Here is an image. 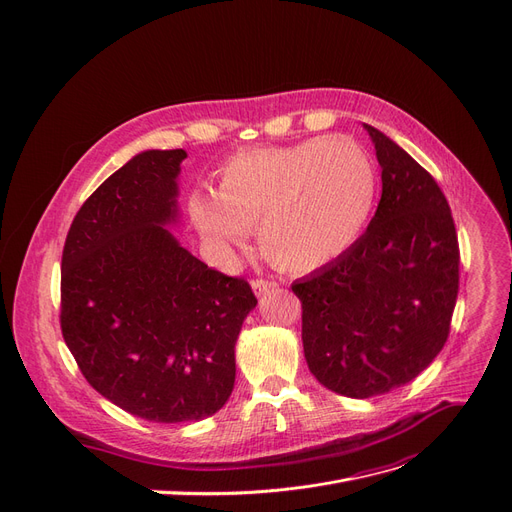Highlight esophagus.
I'll list each match as a JSON object with an SVG mask.
<instances>
[{
  "label": "esophagus",
  "instance_id": "obj_1",
  "mask_svg": "<svg viewBox=\"0 0 512 512\" xmlns=\"http://www.w3.org/2000/svg\"><path fill=\"white\" fill-rule=\"evenodd\" d=\"M278 288V282L276 280H267V278H255L253 280V290L257 297H261V294H267Z\"/></svg>",
  "mask_w": 512,
  "mask_h": 512
}]
</instances>
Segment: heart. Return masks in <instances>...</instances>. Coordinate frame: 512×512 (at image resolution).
Segmentation results:
<instances>
[{"label": "heart", "mask_w": 512, "mask_h": 512, "mask_svg": "<svg viewBox=\"0 0 512 512\" xmlns=\"http://www.w3.org/2000/svg\"><path fill=\"white\" fill-rule=\"evenodd\" d=\"M373 197L369 153L334 134L232 155L218 172L215 193L191 197V213L218 249L242 245L259 228L267 261L284 272H309L353 245Z\"/></svg>", "instance_id": "obj_1"}]
</instances>
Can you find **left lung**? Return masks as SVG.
<instances>
[{
	"label": "left lung",
	"instance_id": "obj_1",
	"mask_svg": "<svg viewBox=\"0 0 512 512\" xmlns=\"http://www.w3.org/2000/svg\"><path fill=\"white\" fill-rule=\"evenodd\" d=\"M382 166V199L367 230L334 261L292 284L303 307L311 373L351 398L415 380L450 334L459 294V238L442 188L367 126Z\"/></svg>",
	"mask_w": 512,
	"mask_h": 512
}]
</instances>
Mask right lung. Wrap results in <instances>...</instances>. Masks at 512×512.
Segmentation results:
<instances>
[{
    "instance_id": "right-lung-1",
    "label": "right lung",
    "mask_w": 512,
    "mask_h": 512,
    "mask_svg": "<svg viewBox=\"0 0 512 512\" xmlns=\"http://www.w3.org/2000/svg\"><path fill=\"white\" fill-rule=\"evenodd\" d=\"M182 149L143 151L74 215L62 253L60 326L80 373L116 407L155 423L220 411L234 344L257 305L245 278L211 270L176 222Z\"/></svg>"
}]
</instances>
